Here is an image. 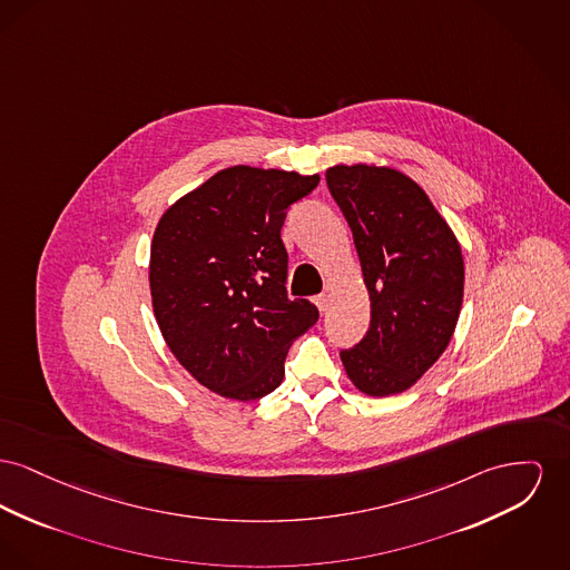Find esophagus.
Instances as JSON below:
<instances>
[{
	"mask_svg": "<svg viewBox=\"0 0 570 570\" xmlns=\"http://www.w3.org/2000/svg\"><path fill=\"white\" fill-rule=\"evenodd\" d=\"M314 303H316V307H318V312H321V314H325V312H327V305H330L327 295H316V297H314Z\"/></svg>",
	"mask_w": 570,
	"mask_h": 570,
	"instance_id": "obj_1",
	"label": "esophagus"
}]
</instances>
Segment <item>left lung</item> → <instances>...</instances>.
<instances>
[{
    "label": "left lung",
    "mask_w": 570,
    "mask_h": 570,
    "mask_svg": "<svg viewBox=\"0 0 570 570\" xmlns=\"http://www.w3.org/2000/svg\"><path fill=\"white\" fill-rule=\"evenodd\" d=\"M327 187L344 213L370 295V327L340 353L353 385L392 396L448 348L463 305L461 245L426 191L399 169L334 166Z\"/></svg>",
    "instance_id": "8db88e82"
}]
</instances>
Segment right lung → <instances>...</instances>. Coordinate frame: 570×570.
Listing matches in <instances>:
<instances>
[{"instance_id":"right-lung-1","label":"right lung","mask_w":570,"mask_h":570,"mask_svg":"<svg viewBox=\"0 0 570 570\" xmlns=\"http://www.w3.org/2000/svg\"><path fill=\"white\" fill-rule=\"evenodd\" d=\"M321 176L233 166L161 215L150 245V295L161 335L206 390L258 401L284 379L293 340L318 309L288 299L286 210Z\"/></svg>"}]
</instances>
